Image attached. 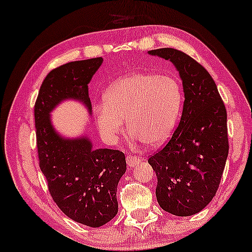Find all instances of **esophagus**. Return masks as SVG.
<instances>
[{
    "label": "esophagus",
    "mask_w": 252,
    "mask_h": 252,
    "mask_svg": "<svg viewBox=\"0 0 252 252\" xmlns=\"http://www.w3.org/2000/svg\"><path fill=\"white\" fill-rule=\"evenodd\" d=\"M126 159L127 166L129 167H133L134 165H137V164H139V162H140V158L134 155H127Z\"/></svg>",
    "instance_id": "obj_1"
}]
</instances>
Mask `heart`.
<instances>
[{
	"label": "heart",
	"mask_w": 252,
	"mask_h": 252,
	"mask_svg": "<svg viewBox=\"0 0 252 252\" xmlns=\"http://www.w3.org/2000/svg\"><path fill=\"white\" fill-rule=\"evenodd\" d=\"M183 105L180 81L170 74L132 73L107 89L95 107L97 126L113 139L125 129L149 147L163 145L173 132Z\"/></svg>",
	"instance_id": "b5f03b06"
}]
</instances>
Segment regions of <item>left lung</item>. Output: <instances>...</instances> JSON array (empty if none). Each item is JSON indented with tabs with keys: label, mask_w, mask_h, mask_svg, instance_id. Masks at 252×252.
<instances>
[{
	"label": "left lung",
	"mask_w": 252,
	"mask_h": 252,
	"mask_svg": "<svg viewBox=\"0 0 252 252\" xmlns=\"http://www.w3.org/2000/svg\"><path fill=\"white\" fill-rule=\"evenodd\" d=\"M148 54L173 63L185 92L173 136L148 159L157 176L156 198L165 212L191 216L204 209L219 189L228 155L226 110L214 79L196 60L174 48Z\"/></svg>",
	"instance_id": "obj_1"
}]
</instances>
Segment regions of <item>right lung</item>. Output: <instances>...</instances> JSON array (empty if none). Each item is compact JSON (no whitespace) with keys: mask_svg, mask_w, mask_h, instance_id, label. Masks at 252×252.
<instances>
[{"mask_svg":"<svg viewBox=\"0 0 252 252\" xmlns=\"http://www.w3.org/2000/svg\"><path fill=\"white\" fill-rule=\"evenodd\" d=\"M103 59L66 63L52 70L35 103L39 167L55 204L74 222L99 227L118 214L116 190L126 173L125 154L94 149L87 136L67 139L56 132L50 113L65 99L84 103L92 113L88 84Z\"/></svg>","mask_w":252,"mask_h":252,"instance_id":"1","label":"right lung"}]
</instances>
